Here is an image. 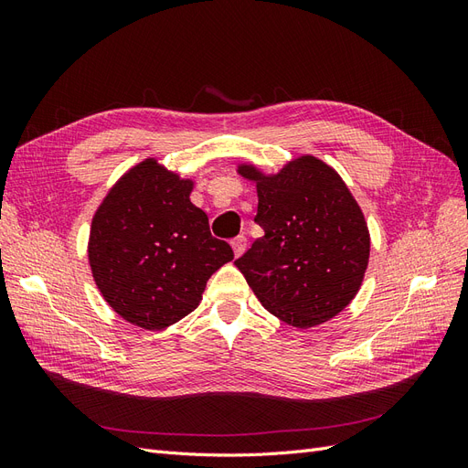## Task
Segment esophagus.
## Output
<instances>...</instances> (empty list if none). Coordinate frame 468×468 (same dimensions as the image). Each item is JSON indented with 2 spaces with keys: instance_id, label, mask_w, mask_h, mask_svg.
I'll use <instances>...</instances> for the list:
<instances>
[{
  "instance_id": "1",
  "label": "esophagus",
  "mask_w": 468,
  "mask_h": 468,
  "mask_svg": "<svg viewBox=\"0 0 468 468\" xmlns=\"http://www.w3.org/2000/svg\"><path fill=\"white\" fill-rule=\"evenodd\" d=\"M230 244H232V250H234V256L239 258L246 251V248H248V239H246V236H238V238L232 239Z\"/></svg>"
}]
</instances>
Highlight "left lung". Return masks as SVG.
<instances>
[{
    "instance_id": "obj_1",
    "label": "left lung",
    "mask_w": 468,
    "mask_h": 468,
    "mask_svg": "<svg viewBox=\"0 0 468 468\" xmlns=\"http://www.w3.org/2000/svg\"><path fill=\"white\" fill-rule=\"evenodd\" d=\"M236 172L256 183V222L265 232L234 261L253 294L301 330L337 316L359 292L371 253L369 226L346 181L313 154L277 174L251 162Z\"/></svg>"
}]
</instances>
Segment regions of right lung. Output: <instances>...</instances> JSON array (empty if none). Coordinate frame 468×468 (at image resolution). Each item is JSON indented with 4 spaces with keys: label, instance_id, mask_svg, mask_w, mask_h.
Listing matches in <instances>:
<instances>
[{
    "label": "right lung",
    "instance_id": "obj_1",
    "mask_svg": "<svg viewBox=\"0 0 468 468\" xmlns=\"http://www.w3.org/2000/svg\"><path fill=\"white\" fill-rule=\"evenodd\" d=\"M195 179L146 158L115 181L97 207L88 260L95 285L122 320L165 330L203 301L208 277L234 260L191 203Z\"/></svg>",
    "mask_w": 468,
    "mask_h": 468
}]
</instances>
